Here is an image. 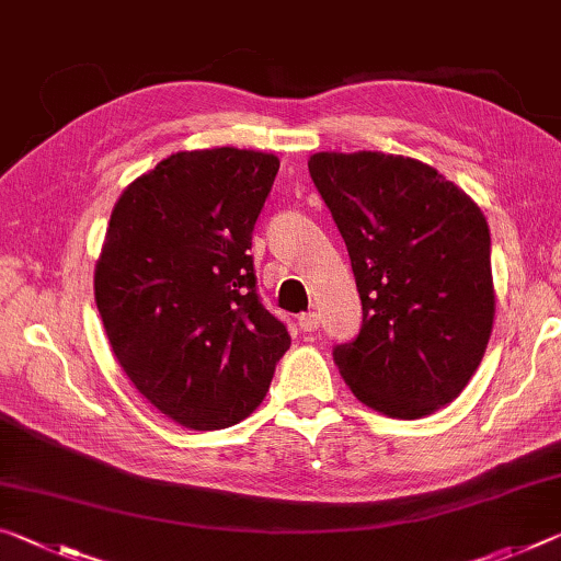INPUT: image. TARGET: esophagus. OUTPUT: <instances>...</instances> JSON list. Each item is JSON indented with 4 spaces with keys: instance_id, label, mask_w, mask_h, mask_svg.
Returning <instances> with one entry per match:
<instances>
[{
    "instance_id": "34e87169",
    "label": "esophagus",
    "mask_w": 561,
    "mask_h": 561,
    "mask_svg": "<svg viewBox=\"0 0 561 561\" xmlns=\"http://www.w3.org/2000/svg\"><path fill=\"white\" fill-rule=\"evenodd\" d=\"M299 327L305 329V332H317L319 329V314L317 312H307L299 317Z\"/></svg>"
}]
</instances>
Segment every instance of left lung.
Returning a JSON list of instances; mask_svg holds the SVG:
<instances>
[{"mask_svg":"<svg viewBox=\"0 0 561 561\" xmlns=\"http://www.w3.org/2000/svg\"><path fill=\"white\" fill-rule=\"evenodd\" d=\"M309 174L346 244L362 299L334 362L362 404L422 420L461 394L494 324L489 227L477 202L420 159L319 152Z\"/></svg>","mask_w":561,"mask_h":561,"instance_id":"8db88e82","label":"left lung"}]
</instances>
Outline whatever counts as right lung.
<instances>
[{"mask_svg": "<svg viewBox=\"0 0 561 561\" xmlns=\"http://www.w3.org/2000/svg\"><path fill=\"white\" fill-rule=\"evenodd\" d=\"M277 169L254 149L176 152L112 209L94 266L106 340L139 394L186 430L252 414L291 344L247 254Z\"/></svg>", "mask_w": 561, "mask_h": 561, "instance_id": "obj_1", "label": "right lung"}]
</instances>
